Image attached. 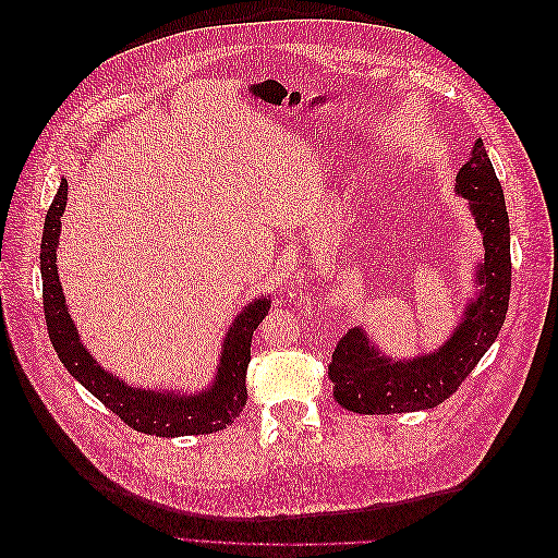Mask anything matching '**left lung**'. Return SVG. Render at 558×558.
Returning a JSON list of instances; mask_svg holds the SVG:
<instances>
[{
  "label": "left lung",
  "mask_w": 558,
  "mask_h": 558,
  "mask_svg": "<svg viewBox=\"0 0 558 558\" xmlns=\"http://www.w3.org/2000/svg\"><path fill=\"white\" fill-rule=\"evenodd\" d=\"M456 193L468 199L482 232L484 258L477 263V298L468 302L461 324L440 349L412 361L386 359L363 328H351L337 342L328 365L332 396L344 410L402 414L437 408L456 393L496 342L510 305V218L502 185L482 140L472 142L468 162L456 174Z\"/></svg>",
  "instance_id": "1"
}]
</instances>
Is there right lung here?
<instances>
[{"label":"right lung","instance_id":"1","mask_svg":"<svg viewBox=\"0 0 558 558\" xmlns=\"http://www.w3.org/2000/svg\"><path fill=\"white\" fill-rule=\"evenodd\" d=\"M66 207V179L50 202L44 238H41V281H44V316L48 337L58 351V359L70 369V375L107 408L121 416L134 430L156 437L207 435L230 426L246 404V367L251 361V337L267 316L272 300L256 298L238 314L221 347L216 379L202 393H165L156 388L130 386L107 373L90 351L81 344L78 330L66 312L64 293L58 277V242L60 218Z\"/></svg>","mask_w":558,"mask_h":558}]
</instances>
